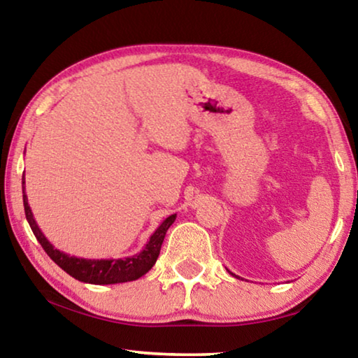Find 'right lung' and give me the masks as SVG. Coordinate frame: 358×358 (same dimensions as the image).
Instances as JSON below:
<instances>
[{
    "label": "right lung",
    "instance_id": "obj_1",
    "mask_svg": "<svg viewBox=\"0 0 358 358\" xmlns=\"http://www.w3.org/2000/svg\"><path fill=\"white\" fill-rule=\"evenodd\" d=\"M22 191L27 221L33 230L34 237L38 238L41 246L44 248V251L48 254V257H50L59 268H63L66 273L76 278V280L88 284H99V286H102V284L136 281L145 273H148L151 266L156 264L157 256H159L161 245L162 241H164L166 232L173 224L175 217H177V215H171L166 217V220L159 224V227L155 230L153 235H151L143 250L134 254V256L124 259H83L69 256V254L57 250V248L45 238V235L42 234L38 222L34 221L33 211L28 205V197L25 194V175L22 177Z\"/></svg>",
    "mask_w": 358,
    "mask_h": 358
}]
</instances>
